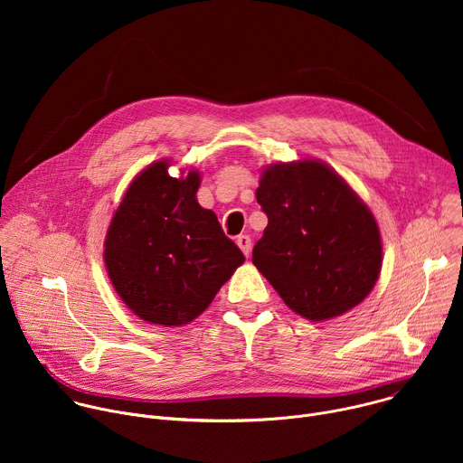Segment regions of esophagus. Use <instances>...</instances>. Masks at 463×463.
Listing matches in <instances>:
<instances>
[{
    "label": "esophagus",
    "instance_id": "obj_1",
    "mask_svg": "<svg viewBox=\"0 0 463 463\" xmlns=\"http://www.w3.org/2000/svg\"><path fill=\"white\" fill-rule=\"evenodd\" d=\"M236 243H238V247L241 249V252H243L245 256H249V252H250V238H249L247 234H241V236H238Z\"/></svg>",
    "mask_w": 463,
    "mask_h": 463
}]
</instances>
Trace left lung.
I'll return each instance as SVG.
<instances>
[{
  "label": "left lung",
  "mask_w": 463,
  "mask_h": 463,
  "mask_svg": "<svg viewBox=\"0 0 463 463\" xmlns=\"http://www.w3.org/2000/svg\"><path fill=\"white\" fill-rule=\"evenodd\" d=\"M256 202L268 227L252 263L295 313L327 320L370 295L383 261L379 227L334 168L315 159L266 166Z\"/></svg>",
  "instance_id": "left-lung-1"
}]
</instances>
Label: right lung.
I'll return each mask as SVG.
<instances>
[{
    "instance_id": "1",
    "label": "right lung",
    "mask_w": 463,
    "mask_h": 463,
    "mask_svg": "<svg viewBox=\"0 0 463 463\" xmlns=\"http://www.w3.org/2000/svg\"><path fill=\"white\" fill-rule=\"evenodd\" d=\"M146 166L129 183L104 241L108 277L139 318L165 327L200 317L245 256L216 214L197 203V170Z\"/></svg>"
}]
</instances>
